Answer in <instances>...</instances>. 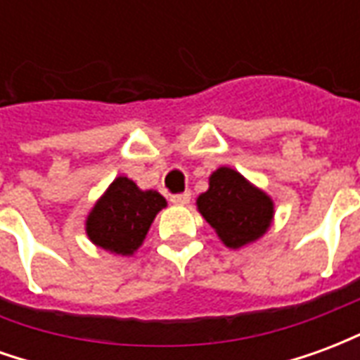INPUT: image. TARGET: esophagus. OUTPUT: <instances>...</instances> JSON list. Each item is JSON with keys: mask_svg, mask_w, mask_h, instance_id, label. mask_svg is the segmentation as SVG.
Instances as JSON below:
<instances>
[{"mask_svg": "<svg viewBox=\"0 0 360 360\" xmlns=\"http://www.w3.org/2000/svg\"><path fill=\"white\" fill-rule=\"evenodd\" d=\"M172 202L177 204V206H185V204L191 202V193H188V191H185V193H179V195H173Z\"/></svg>", "mask_w": 360, "mask_h": 360, "instance_id": "obj_1", "label": "esophagus"}]
</instances>
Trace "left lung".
<instances>
[{"label":"left lung","instance_id":"obj_1","mask_svg":"<svg viewBox=\"0 0 360 360\" xmlns=\"http://www.w3.org/2000/svg\"><path fill=\"white\" fill-rule=\"evenodd\" d=\"M198 212L229 249L255 243L270 229L274 202L231 167H219L210 175V187L196 198Z\"/></svg>","mask_w":360,"mask_h":360}]
</instances>
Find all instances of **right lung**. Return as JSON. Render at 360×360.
I'll return each instance as SVG.
<instances>
[{
  "label": "right lung",
  "instance_id": "right-lung-1",
  "mask_svg": "<svg viewBox=\"0 0 360 360\" xmlns=\"http://www.w3.org/2000/svg\"><path fill=\"white\" fill-rule=\"evenodd\" d=\"M165 206L167 202L158 191H141L129 177H117L90 210L86 235L96 247L131 257Z\"/></svg>",
  "mask_w": 360,
  "mask_h": 360
}]
</instances>
